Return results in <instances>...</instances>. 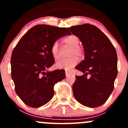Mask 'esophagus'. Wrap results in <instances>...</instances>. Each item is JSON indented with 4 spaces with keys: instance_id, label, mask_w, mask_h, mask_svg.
Masks as SVG:
<instances>
[{
    "instance_id": "1",
    "label": "esophagus",
    "mask_w": 128,
    "mask_h": 128,
    "mask_svg": "<svg viewBox=\"0 0 128 128\" xmlns=\"http://www.w3.org/2000/svg\"><path fill=\"white\" fill-rule=\"evenodd\" d=\"M70 74H71V73H70V72H68V71H66V77H67V76H70Z\"/></svg>"
}]
</instances>
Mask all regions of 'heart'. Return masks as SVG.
<instances>
[{"label": "heart", "mask_w": 128, "mask_h": 128, "mask_svg": "<svg viewBox=\"0 0 128 128\" xmlns=\"http://www.w3.org/2000/svg\"><path fill=\"white\" fill-rule=\"evenodd\" d=\"M63 42L66 44L71 47L69 56L71 57L67 59H60L56 62L55 66L56 68L60 69H65L68 70L79 62V57H82L84 56V50L78 45L79 43V38L74 35H71L64 38ZM59 48L58 42H55L53 43L50 48V52L52 56L55 59H57L59 57Z\"/></svg>", "instance_id": "1"}]
</instances>
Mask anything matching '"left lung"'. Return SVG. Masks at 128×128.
Segmentation results:
<instances>
[{
	"label": "left lung",
	"instance_id": "1",
	"mask_svg": "<svg viewBox=\"0 0 128 128\" xmlns=\"http://www.w3.org/2000/svg\"><path fill=\"white\" fill-rule=\"evenodd\" d=\"M68 29L79 38L84 50V60L75 67L84 74L76 76L73 85L74 98L89 108L101 106L112 92L118 72L115 48L108 36L92 24L73 26ZM88 74L90 77L88 78Z\"/></svg>",
	"mask_w": 128,
	"mask_h": 128
}]
</instances>
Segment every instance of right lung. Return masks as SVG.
Masks as SVG:
<instances>
[{"mask_svg":"<svg viewBox=\"0 0 128 128\" xmlns=\"http://www.w3.org/2000/svg\"><path fill=\"white\" fill-rule=\"evenodd\" d=\"M70 34L66 28L38 24L22 36L13 50L11 76L16 93L28 106L38 108L49 102L54 85L65 78L63 69H48L55 62L50 52L53 43Z\"/></svg>","mask_w":128,"mask_h":128,"instance_id":"add662e5","label":"right lung"}]
</instances>
